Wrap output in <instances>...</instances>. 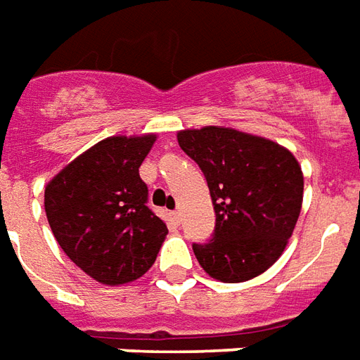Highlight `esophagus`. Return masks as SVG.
Returning <instances> with one entry per match:
<instances>
[{
  "instance_id": "esophagus-1",
  "label": "esophagus",
  "mask_w": 360,
  "mask_h": 360,
  "mask_svg": "<svg viewBox=\"0 0 360 360\" xmlns=\"http://www.w3.org/2000/svg\"><path fill=\"white\" fill-rule=\"evenodd\" d=\"M169 216H172V220L175 224H179L181 220V214H179V210H173V212H169Z\"/></svg>"
}]
</instances>
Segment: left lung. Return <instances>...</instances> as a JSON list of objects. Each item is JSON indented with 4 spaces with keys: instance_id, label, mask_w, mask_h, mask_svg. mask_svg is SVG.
<instances>
[{
    "instance_id": "obj_1",
    "label": "left lung",
    "mask_w": 360,
    "mask_h": 360,
    "mask_svg": "<svg viewBox=\"0 0 360 360\" xmlns=\"http://www.w3.org/2000/svg\"><path fill=\"white\" fill-rule=\"evenodd\" d=\"M210 188L212 238L193 243L200 267L224 283L265 273L292 236L304 193L302 169L288 150L232 128L206 127L177 134Z\"/></svg>"
}]
</instances>
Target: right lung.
Segmentation results:
<instances>
[{"mask_svg": "<svg viewBox=\"0 0 360 360\" xmlns=\"http://www.w3.org/2000/svg\"><path fill=\"white\" fill-rule=\"evenodd\" d=\"M154 142V134L101 140L44 191V210L60 248L103 285L144 275L167 236V226L148 206V185L138 172Z\"/></svg>", "mask_w": 360, "mask_h": 360, "instance_id": "right-lung-1", "label": "right lung"}]
</instances>
